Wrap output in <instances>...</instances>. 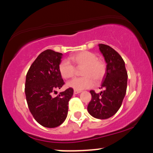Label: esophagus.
<instances>
[{"instance_id": "esophagus-1", "label": "esophagus", "mask_w": 153, "mask_h": 153, "mask_svg": "<svg viewBox=\"0 0 153 153\" xmlns=\"http://www.w3.org/2000/svg\"><path fill=\"white\" fill-rule=\"evenodd\" d=\"M74 94H78V93H81V90H75L74 91Z\"/></svg>"}]
</instances>
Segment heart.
<instances>
[{
	"mask_svg": "<svg viewBox=\"0 0 153 153\" xmlns=\"http://www.w3.org/2000/svg\"><path fill=\"white\" fill-rule=\"evenodd\" d=\"M82 67L81 74L83 76L75 77L67 83L68 88L76 90L87 89L93 85V79L98 82L106 73V63L103 60L97 58L96 55L90 51H82L71 55L68 60H63L59 64L58 69L64 79H69L74 75L75 67Z\"/></svg>",
	"mask_w": 153,
	"mask_h": 153,
	"instance_id": "1",
	"label": "heart"
}]
</instances>
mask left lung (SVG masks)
Here are the masks:
<instances>
[{"label":"left lung","mask_w":153,"mask_h":153,"mask_svg":"<svg viewBox=\"0 0 153 153\" xmlns=\"http://www.w3.org/2000/svg\"><path fill=\"white\" fill-rule=\"evenodd\" d=\"M98 46L106 63L101 84L104 90L100 93L90 90L92 99L88 111L95 118L103 120L114 115L120 108L127 89L128 74L124 60L117 52L106 44Z\"/></svg>","instance_id":"obj_1"}]
</instances>
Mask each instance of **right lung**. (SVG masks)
I'll use <instances>...</instances> for the list:
<instances>
[{
  "label": "right lung",
  "instance_id": "obj_1",
  "mask_svg": "<svg viewBox=\"0 0 153 153\" xmlns=\"http://www.w3.org/2000/svg\"><path fill=\"white\" fill-rule=\"evenodd\" d=\"M63 54L52 50L42 52L30 65L26 75V100L34 119L46 128L61 125L68 114V101L74 93L68 88L56 97V90L65 84L58 66Z\"/></svg>",
  "mask_w": 153,
  "mask_h": 153
}]
</instances>
